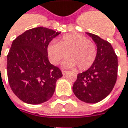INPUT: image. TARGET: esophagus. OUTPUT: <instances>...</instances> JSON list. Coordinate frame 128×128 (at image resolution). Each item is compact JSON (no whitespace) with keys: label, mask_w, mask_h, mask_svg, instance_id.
<instances>
[{"label":"esophagus","mask_w":128,"mask_h":128,"mask_svg":"<svg viewBox=\"0 0 128 128\" xmlns=\"http://www.w3.org/2000/svg\"><path fill=\"white\" fill-rule=\"evenodd\" d=\"M62 74H63V75H65V74H66V73L68 72V71L64 70H62Z\"/></svg>","instance_id":"obj_1"}]
</instances>
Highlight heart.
I'll list each match as a JSON object with an SVG mask.
<instances>
[{
  "label": "heart",
  "instance_id": "1",
  "mask_svg": "<svg viewBox=\"0 0 128 128\" xmlns=\"http://www.w3.org/2000/svg\"><path fill=\"white\" fill-rule=\"evenodd\" d=\"M50 62L58 64L66 58L63 62L64 67L78 66L79 70H85L94 63L97 56V48L95 42L87 37L70 33L63 36L58 43H50L46 49Z\"/></svg>",
  "mask_w": 128,
  "mask_h": 128
}]
</instances>
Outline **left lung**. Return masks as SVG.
<instances>
[{"label":"left lung","mask_w":128,"mask_h":128,"mask_svg":"<svg viewBox=\"0 0 128 128\" xmlns=\"http://www.w3.org/2000/svg\"><path fill=\"white\" fill-rule=\"evenodd\" d=\"M97 46V56L88 70L78 73L72 90L86 103H97L114 89L118 74V58L110 43L96 35L87 32Z\"/></svg>","instance_id":"obj_1"}]
</instances>
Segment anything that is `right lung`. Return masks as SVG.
I'll return each mask as SVG.
<instances>
[{
    "label": "right lung",
    "instance_id": "right-lung-1",
    "mask_svg": "<svg viewBox=\"0 0 128 128\" xmlns=\"http://www.w3.org/2000/svg\"><path fill=\"white\" fill-rule=\"evenodd\" d=\"M61 32L44 27L26 30L13 40L7 55L10 86L21 101L38 104L53 95L61 70L50 64L46 49Z\"/></svg>",
    "mask_w": 128,
    "mask_h": 128
}]
</instances>
